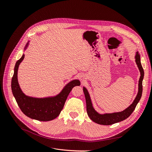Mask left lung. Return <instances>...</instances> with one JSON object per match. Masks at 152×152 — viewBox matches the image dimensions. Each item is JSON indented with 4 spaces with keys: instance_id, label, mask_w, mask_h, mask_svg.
Masks as SVG:
<instances>
[{
    "instance_id": "left-lung-1",
    "label": "left lung",
    "mask_w": 152,
    "mask_h": 152,
    "mask_svg": "<svg viewBox=\"0 0 152 152\" xmlns=\"http://www.w3.org/2000/svg\"><path fill=\"white\" fill-rule=\"evenodd\" d=\"M135 61L136 63V65L139 68V70L140 72V78L139 80V84H138V92L136 98L134 99V102L126 109L120 112H115L112 113H104V114H100L98 113L93 108V104L91 102V99L90 95L89 94V92L87 91V89L85 87H83V91L85 95L86 101V108H87V113L89 118L91 119L93 122L97 123L101 125H112L115 123H117L121 121L125 120L127 118L129 117L132 112L134 111L137 104L138 103L140 100L142 96V79L144 77V70L142 68L141 60H140V55L138 52L136 53L135 55Z\"/></svg>"
}]
</instances>
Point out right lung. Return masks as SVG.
Here are the masks:
<instances>
[{
  "instance_id": "right-lung-1",
  "label": "right lung",
  "mask_w": 152,
  "mask_h": 152,
  "mask_svg": "<svg viewBox=\"0 0 152 152\" xmlns=\"http://www.w3.org/2000/svg\"><path fill=\"white\" fill-rule=\"evenodd\" d=\"M29 42L25 48L26 50ZM25 54L18 60L14 69L11 80V89L14 97L20 108L25 115L39 121H50L56 118L63 108L68 94L73 87L80 86L79 80H73L63 87L58 94L51 97L38 98L25 95L21 91L18 81V70L20 64L23 60Z\"/></svg>"
}]
</instances>
